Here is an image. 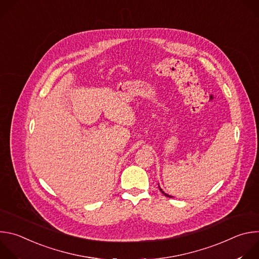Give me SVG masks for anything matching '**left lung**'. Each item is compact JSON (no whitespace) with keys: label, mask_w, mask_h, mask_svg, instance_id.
<instances>
[{"label":"left lung","mask_w":259,"mask_h":259,"mask_svg":"<svg viewBox=\"0 0 259 259\" xmlns=\"http://www.w3.org/2000/svg\"><path fill=\"white\" fill-rule=\"evenodd\" d=\"M160 190H161V189H160ZM161 192H162V193H163V194H164V195H165V196H166V197H169V198H172V197H171V196H169V195H167V194H165V193H164V192H163V191H162V190H161Z\"/></svg>","instance_id":"obj_1"}]
</instances>
